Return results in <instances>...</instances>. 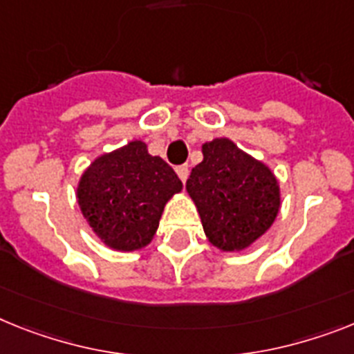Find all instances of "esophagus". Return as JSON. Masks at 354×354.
I'll return each mask as SVG.
<instances>
[{"label":"esophagus","mask_w":354,"mask_h":354,"mask_svg":"<svg viewBox=\"0 0 354 354\" xmlns=\"http://www.w3.org/2000/svg\"><path fill=\"white\" fill-rule=\"evenodd\" d=\"M176 174H178V178H180V180L185 183L187 178H189V165H178Z\"/></svg>","instance_id":"1"}]
</instances>
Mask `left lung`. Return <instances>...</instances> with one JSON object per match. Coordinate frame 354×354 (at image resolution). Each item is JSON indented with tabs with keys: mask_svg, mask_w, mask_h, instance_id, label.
<instances>
[{
	"mask_svg": "<svg viewBox=\"0 0 354 354\" xmlns=\"http://www.w3.org/2000/svg\"><path fill=\"white\" fill-rule=\"evenodd\" d=\"M201 153L203 160L191 171L185 189L200 214L205 236L223 252L246 250L277 218V176L225 136L205 142Z\"/></svg>",
	"mask_w": 354,
	"mask_h": 354,
	"instance_id": "1",
	"label": "left lung"
}]
</instances>
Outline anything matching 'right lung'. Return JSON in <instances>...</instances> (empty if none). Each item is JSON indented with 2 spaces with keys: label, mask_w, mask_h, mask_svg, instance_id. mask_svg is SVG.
<instances>
[{
  "label": "right lung",
  "mask_w": 354,
  "mask_h": 354,
  "mask_svg": "<svg viewBox=\"0 0 354 354\" xmlns=\"http://www.w3.org/2000/svg\"><path fill=\"white\" fill-rule=\"evenodd\" d=\"M171 165L131 140L93 160L77 183V203L93 234L117 252L145 248L158 230L163 209L182 192Z\"/></svg>",
  "instance_id": "1"
}]
</instances>
